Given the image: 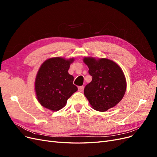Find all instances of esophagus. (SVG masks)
<instances>
[{
  "instance_id": "obj_1",
  "label": "esophagus",
  "mask_w": 157,
  "mask_h": 157,
  "mask_svg": "<svg viewBox=\"0 0 157 157\" xmlns=\"http://www.w3.org/2000/svg\"><path fill=\"white\" fill-rule=\"evenodd\" d=\"M78 91L79 92H82L83 90H84V86H79L78 88Z\"/></svg>"
}]
</instances>
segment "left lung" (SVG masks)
Listing matches in <instances>:
<instances>
[{
	"label": "left lung",
	"mask_w": 157,
	"mask_h": 157,
	"mask_svg": "<svg viewBox=\"0 0 157 157\" xmlns=\"http://www.w3.org/2000/svg\"><path fill=\"white\" fill-rule=\"evenodd\" d=\"M92 81L84 88V96L92 108L104 112L116 106L124 96L126 80L121 67L107 58L85 57Z\"/></svg>",
	"instance_id": "left-lung-1"
}]
</instances>
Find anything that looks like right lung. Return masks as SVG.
Segmentation results:
<instances>
[{
    "label": "right lung",
    "mask_w": 157,
    "mask_h": 157,
    "mask_svg": "<svg viewBox=\"0 0 157 157\" xmlns=\"http://www.w3.org/2000/svg\"><path fill=\"white\" fill-rule=\"evenodd\" d=\"M74 60L55 57L46 59L40 65L36 76L35 90L37 100L42 107L58 111L77 91V87L73 83V76L68 73Z\"/></svg>",
    "instance_id": "obj_1"
}]
</instances>
